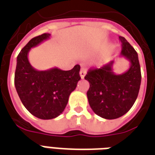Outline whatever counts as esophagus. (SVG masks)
<instances>
[{
	"instance_id": "obj_1",
	"label": "esophagus",
	"mask_w": 155,
	"mask_h": 155,
	"mask_svg": "<svg viewBox=\"0 0 155 155\" xmlns=\"http://www.w3.org/2000/svg\"><path fill=\"white\" fill-rule=\"evenodd\" d=\"M86 73H87V72H86L85 68H81V71H80V77H81V78L82 79L84 78Z\"/></svg>"
}]
</instances>
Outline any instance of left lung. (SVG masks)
Here are the masks:
<instances>
[{"label":"left lung","instance_id":"1","mask_svg":"<svg viewBox=\"0 0 155 155\" xmlns=\"http://www.w3.org/2000/svg\"><path fill=\"white\" fill-rule=\"evenodd\" d=\"M119 39L121 42L120 55L130 61V68L122 74H116L112 71L114 61H111L101 68L89 69L85 76L90 84L87 92L90 107L97 116L107 120L127 113L135 103L140 87L137 52L124 37L119 36Z\"/></svg>","mask_w":155,"mask_h":155}]
</instances>
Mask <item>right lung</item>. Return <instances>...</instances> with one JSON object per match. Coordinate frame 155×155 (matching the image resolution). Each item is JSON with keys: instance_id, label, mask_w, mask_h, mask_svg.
I'll return each mask as SVG.
<instances>
[{"instance_id": "1", "label": "right lung", "mask_w": 155, "mask_h": 155, "mask_svg": "<svg viewBox=\"0 0 155 155\" xmlns=\"http://www.w3.org/2000/svg\"><path fill=\"white\" fill-rule=\"evenodd\" d=\"M49 37L50 34L45 33L30 39L18 55L15 73V86L20 101L33 116L42 120L54 119L63 113L71 92L81 79L78 64L68 71L58 68L38 71L30 65V48Z\"/></svg>"}]
</instances>
